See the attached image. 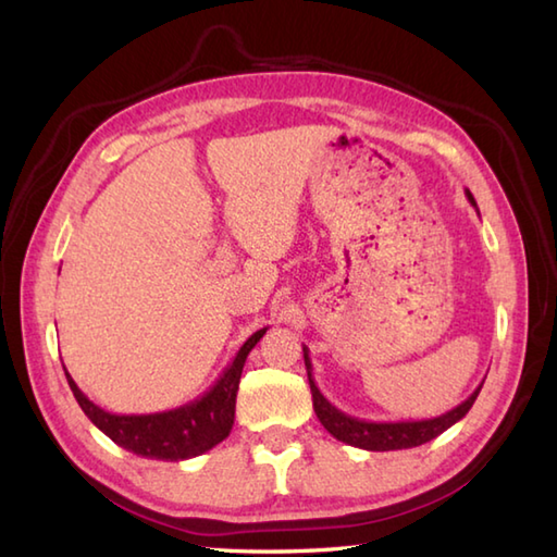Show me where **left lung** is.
<instances>
[{"label":"left lung","instance_id":"obj_1","mask_svg":"<svg viewBox=\"0 0 557 557\" xmlns=\"http://www.w3.org/2000/svg\"><path fill=\"white\" fill-rule=\"evenodd\" d=\"M467 198L471 206H476L474 196L467 191ZM304 363L306 373H309V385L313 395V409L315 417L325 425V431L337 437V441L347 443L351 447L371 449V453H387V449H407V447H419L423 443L433 441L441 433H445L449 425H455L459 419L467 417V411L474 405L483 383L471 393L461 405L449 409L441 417L433 419H421V421H366V419H354L349 413L339 411L335 405H330L325 395L318 389L313 381V366L309 357V347H304Z\"/></svg>","mask_w":557,"mask_h":557}]
</instances>
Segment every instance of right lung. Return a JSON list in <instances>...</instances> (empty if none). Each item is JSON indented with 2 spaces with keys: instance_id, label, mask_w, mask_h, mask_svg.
<instances>
[{
  "instance_id": "right-lung-1",
  "label": "right lung",
  "mask_w": 557,
  "mask_h": 557,
  "mask_svg": "<svg viewBox=\"0 0 557 557\" xmlns=\"http://www.w3.org/2000/svg\"><path fill=\"white\" fill-rule=\"evenodd\" d=\"M268 327H260L258 333L248 337L242 349L208 393L198 399L188 401L184 407L156 411V413H112L98 407L81 393L74 377L66 373L71 393H74L83 413L98 425V429L112 437V441L134 453L138 457L162 459V461H182L208 453V449L222 443L230 435L234 425V407L236 393L248 351H251Z\"/></svg>"
}]
</instances>
